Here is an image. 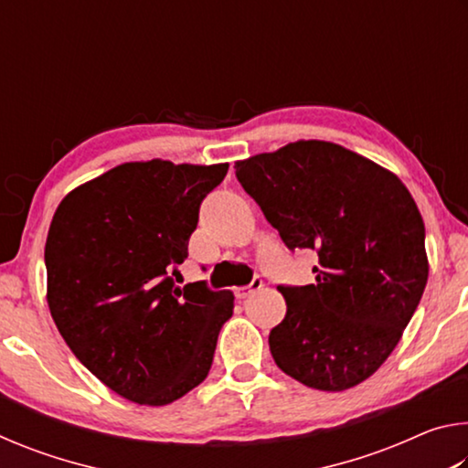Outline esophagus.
<instances>
[{"instance_id":"esophagus-1","label":"esophagus","mask_w":468,"mask_h":468,"mask_svg":"<svg viewBox=\"0 0 468 468\" xmlns=\"http://www.w3.org/2000/svg\"><path fill=\"white\" fill-rule=\"evenodd\" d=\"M262 284H264L262 279H260V276H256V279H253V281L248 284V287H237V289H235V297H237V299L250 297L251 292H256V291L262 289Z\"/></svg>"}]
</instances>
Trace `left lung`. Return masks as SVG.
Listing matches in <instances>:
<instances>
[{
    "instance_id": "1",
    "label": "left lung",
    "mask_w": 468,
    "mask_h": 468,
    "mask_svg": "<svg viewBox=\"0 0 468 468\" xmlns=\"http://www.w3.org/2000/svg\"><path fill=\"white\" fill-rule=\"evenodd\" d=\"M289 250H315V284L279 287L287 315L268 345L284 374L340 392L376 374L413 318L430 262L413 196L392 171L324 140L235 163Z\"/></svg>"
}]
</instances>
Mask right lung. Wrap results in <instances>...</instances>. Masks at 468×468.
<instances>
[{"instance_id":"1","label":"right lung","mask_w":468,"mask_h":468,"mask_svg":"<svg viewBox=\"0 0 468 468\" xmlns=\"http://www.w3.org/2000/svg\"><path fill=\"white\" fill-rule=\"evenodd\" d=\"M229 163H123L74 187L45 243L47 303L82 366L136 405L163 407L208 376L233 292L176 287L197 210Z\"/></svg>"}]
</instances>
